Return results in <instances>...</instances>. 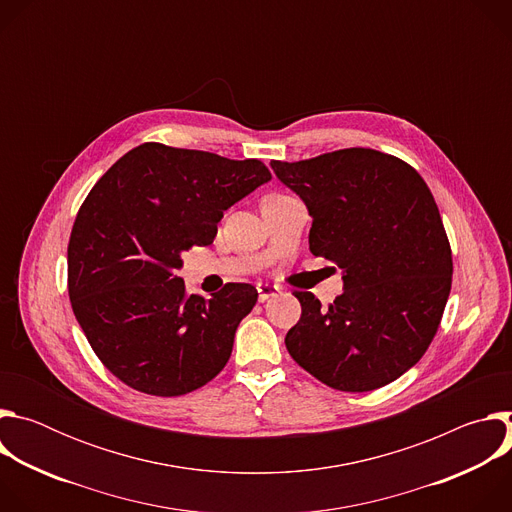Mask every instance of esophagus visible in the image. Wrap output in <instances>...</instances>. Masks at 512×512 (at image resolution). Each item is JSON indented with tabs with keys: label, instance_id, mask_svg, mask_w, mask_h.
I'll return each instance as SVG.
<instances>
[{
	"label": "esophagus",
	"instance_id": "esophagus-1",
	"mask_svg": "<svg viewBox=\"0 0 512 512\" xmlns=\"http://www.w3.org/2000/svg\"><path fill=\"white\" fill-rule=\"evenodd\" d=\"M257 294H259V302H267L269 298L279 294V287L277 285H269V283H259L257 285Z\"/></svg>",
	"mask_w": 512,
	"mask_h": 512
}]
</instances>
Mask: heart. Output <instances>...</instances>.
Here are the masks:
<instances>
[{"instance_id":"obj_1","label":"heart","mask_w":512,"mask_h":512,"mask_svg":"<svg viewBox=\"0 0 512 512\" xmlns=\"http://www.w3.org/2000/svg\"><path fill=\"white\" fill-rule=\"evenodd\" d=\"M277 196H285V194H269L267 198H277Z\"/></svg>"}]
</instances>
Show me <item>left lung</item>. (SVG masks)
Masks as SVG:
<instances>
[{
  "mask_svg": "<svg viewBox=\"0 0 512 512\" xmlns=\"http://www.w3.org/2000/svg\"><path fill=\"white\" fill-rule=\"evenodd\" d=\"M271 168L314 218L310 251L344 279L328 308L294 291L302 316L285 336L291 358L338 391L389 385L425 354L452 289V249L427 184L369 148Z\"/></svg>",
  "mask_w": 512,
  "mask_h": 512,
  "instance_id": "obj_1",
  "label": "left lung"
}]
</instances>
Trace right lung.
<instances>
[{
	"label": "right lung",
	"instance_id": "right-lung-1",
	"mask_svg": "<svg viewBox=\"0 0 512 512\" xmlns=\"http://www.w3.org/2000/svg\"><path fill=\"white\" fill-rule=\"evenodd\" d=\"M271 180L261 160L148 141L93 186L68 241V296L91 348L127 387L156 397L200 389L225 369L257 289L188 294L182 253L210 245L223 212Z\"/></svg>",
	"mask_w": 512,
	"mask_h": 512
}]
</instances>
